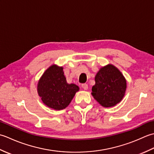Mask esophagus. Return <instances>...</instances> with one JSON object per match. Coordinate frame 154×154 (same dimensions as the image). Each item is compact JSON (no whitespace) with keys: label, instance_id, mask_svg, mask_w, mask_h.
<instances>
[{"label":"esophagus","instance_id":"34e87169","mask_svg":"<svg viewBox=\"0 0 154 154\" xmlns=\"http://www.w3.org/2000/svg\"><path fill=\"white\" fill-rule=\"evenodd\" d=\"M81 87H82V88L83 89H84V90H87L88 89V85H87V84H83L82 85H81Z\"/></svg>","mask_w":154,"mask_h":154}]
</instances>
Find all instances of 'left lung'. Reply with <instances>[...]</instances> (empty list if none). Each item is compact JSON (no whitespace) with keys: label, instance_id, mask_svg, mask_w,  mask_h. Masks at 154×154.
Here are the masks:
<instances>
[{"label":"left lung","instance_id":"1","mask_svg":"<svg viewBox=\"0 0 154 154\" xmlns=\"http://www.w3.org/2000/svg\"><path fill=\"white\" fill-rule=\"evenodd\" d=\"M94 81L91 94L101 106L112 107L122 100L127 87L126 80L114 65L110 63L100 68Z\"/></svg>","mask_w":154,"mask_h":154}]
</instances>
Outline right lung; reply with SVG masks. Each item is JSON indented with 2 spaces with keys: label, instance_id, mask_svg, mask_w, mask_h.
Returning a JSON list of instances; mask_svg holds the SVG:
<instances>
[{
  "label": "right lung",
  "instance_id": "add662e5",
  "mask_svg": "<svg viewBox=\"0 0 154 154\" xmlns=\"http://www.w3.org/2000/svg\"><path fill=\"white\" fill-rule=\"evenodd\" d=\"M79 87L67 83L63 67L53 64L45 71L37 86L38 95L43 103L52 109H65L71 102Z\"/></svg>",
  "mask_w": 154,
  "mask_h": 154
}]
</instances>
